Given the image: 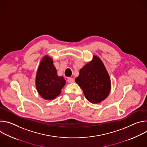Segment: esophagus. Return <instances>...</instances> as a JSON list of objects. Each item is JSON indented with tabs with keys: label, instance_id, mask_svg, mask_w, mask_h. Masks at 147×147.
<instances>
[{
	"label": "esophagus",
	"instance_id": "1",
	"mask_svg": "<svg viewBox=\"0 0 147 147\" xmlns=\"http://www.w3.org/2000/svg\"><path fill=\"white\" fill-rule=\"evenodd\" d=\"M67 82L69 83H72L74 82V79L73 78H67Z\"/></svg>",
	"mask_w": 147,
	"mask_h": 147
}]
</instances>
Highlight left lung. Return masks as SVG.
Listing matches in <instances>:
<instances>
[{
	"label": "left lung",
	"instance_id": "left-lung-1",
	"mask_svg": "<svg viewBox=\"0 0 147 147\" xmlns=\"http://www.w3.org/2000/svg\"><path fill=\"white\" fill-rule=\"evenodd\" d=\"M75 81L82 90L86 99L92 103L103 100L111 88L109 74L102 60L96 56L80 70Z\"/></svg>",
	"mask_w": 147,
	"mask_h": 147
}]
</instances>
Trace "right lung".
Wrapping results in <instances>:
<instances>
[{
  "label": "right lung",
  "mask_w": 147,
  "mask_h": 147,
  "mask_svg": "<svg viewBox=\"0 0 147 147\" xmlns=\"http://www.w3.org/2000/svg\"><path fill=\"white\" fill-rule=\"evenodd\" d=\"M66 81L59 77L51 57L46 56L41 60L36 75L35 85L39 94L47 100L55 99L61 92Z\"/></svg>",
  "instance_id": "add662e5"
}]
</instances>
